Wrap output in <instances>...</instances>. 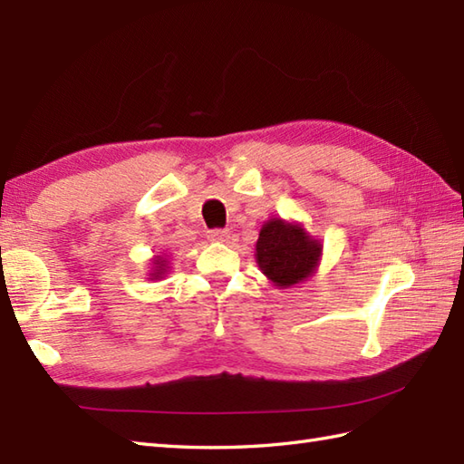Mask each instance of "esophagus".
Wrapping results in <instances>:
<instances>
[{
	"mask_svg": "<svg viewBox=\"0 0 464 464\" xmlns=\"http://www.w3.org/2000/svg\"><path fill=\"white\" fill-rule=\"evenodd\" d=\"M207 239L215 241V243H223V241L229 239V231H227V229H211L209 233H207Z\"/></svg>",
	"mask_w": 464,
	"mask_h": 464,
	"instance_id": "esophagus-1",
	"label": "esophagus"
}]
</instances>
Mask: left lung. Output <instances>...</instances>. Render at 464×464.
<instances>
[{
    "label": "left lung",
    "mask_w": 464,
    "mask_h": 464,
    "mask_svg": "<svg viewBox=\"0 0 464 464\" xmlns=\"http://www.w3.org/2000/svg\"><path fill=\"white\" fill-rule=\"evenodd\" d=\"M323 245L313 239L299 223L269 219L261 227L255 259L259 269L277 287L287 289L314 273Z\"/></svg>",
    "instance_id": "left-lung-1"
}]
</instances>
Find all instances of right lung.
I'll return each mask as SVG.
<instances>
[{
  "label": "right lung",
  "instance_id": "right-lung-1",
  "mask_svg": "<svg viewBox=\"0 0 464 464\" xmlns=\"http://www.w3.org/2000/svg\"><path fill=\"white\" fill-rule=\"evenodd\" d=\"M165 273H167V261H165L163 257H160V255H155L153 269H151V273H150V279H151V281H153V279H161Z\"/></svg>",
  "mask_w": 464,
  "mask_h": 464
}]
</instances>
